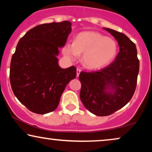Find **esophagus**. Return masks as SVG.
<instances>
[{
    "instance_id": "obj_1",
    "label": "esophagus",
    "mask_w": 152,
    "mask_h": 152,
    "mask_svg": "<svg viewBox=\"0 0 152 152\" xmlns=\"http://www.w3.org/2000/svg\"><path fill=\"white\" fill-rule=\"evenodd\" d=\"M80 72H81V69L80 68H77V77H79L80 74Z\"/></svg>"
}]
</instances>
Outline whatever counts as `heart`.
Wrapping results in <instances>:
<instances>
[{"mask_svg":"<svg viewBox=\"0 0 152 152\" xmlns=\"http://www.w3.org/2000/svg\"><path fill=\"white\" fill-rule=\"evenodd\" d=\"M118 44L113 39L97 32H83L77 35L74 43L66 45L64 54L74 59L84 54L82 61L88 68L103 67L115 57Z\"/></svg>","mask_w":152,"mask_h":152,"instance_id":"obj_1","label":"heart"}]
</instances>
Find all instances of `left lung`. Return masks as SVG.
Here are the masks:
<instances>
[{"mask_svg": "<svg viewBox=\"0 0 152 152\" xmlns=\"http://www.w3.org/2000/svg\"><path fill=\"white\" fill-rule=\"evenodd\" d=\"M120 47L115 61L98 71L80 72V99L91 113L107 116L125 106L134 95L139 72L137 49L123 33L104 28Z\"/></svg>", "mask_w": 152, "mask_h": 152, "instance_id": "obj_1", "label": "left lung"}]
</instances>
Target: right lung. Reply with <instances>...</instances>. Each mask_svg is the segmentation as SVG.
Returning <instances> with one entry per match:
<instances>
[{
    "label": "right lung",
    "instance_id": "1",
    "mask_svg": "<svg viewBox=\"0 0 152 152\" xmlns=\"http://www.w3.org/2000/svg\"><path fill=\"white\" fill-rule=\"evenodd\" d=\"M71 30L68 20L39 25L16 45L10 64V84L20 102L33 113L55 111L66 85L76 77V68H61L57 57Z\"/></svg>",
    "mask_w": 152,
    "mask_h": 152
}]
</instances>
